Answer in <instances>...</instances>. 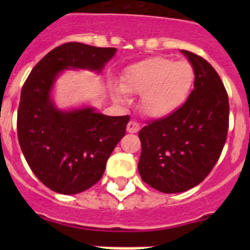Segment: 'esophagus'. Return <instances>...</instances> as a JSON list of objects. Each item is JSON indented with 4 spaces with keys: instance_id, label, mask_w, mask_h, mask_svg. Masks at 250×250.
<instances>
[{
    "instance_id": "obj_1",
    "label": "esophagus",
    "mask_w": 250,
    "mask_h": 250,
    "mask_svg": "<svg viewBox=\"0 0 250 250\" xmlns=\"http://www.w3.org/2000/svg\"><path fill=\"white\" fill-rule=\"evenodd\" d=\"M126 130L129 132H138L139 130H140V125H139V124L136 123V121L131 120L129 124H127Z\"/></svg>"
}]
</instances>
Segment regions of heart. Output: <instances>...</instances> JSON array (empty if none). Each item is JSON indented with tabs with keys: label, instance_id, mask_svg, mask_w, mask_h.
Returning a JSON list of instances; mask_svg holds the SVG:
<instances>
[{
	"label": "heart",
	"instance_id": "b5f03b06",
	"mask_svg": "<svg viewBox=\"0 0 250 250\" xmlns=\"http://www.w3.org/2000/svg\"><path fill=\"white\" fill-rule=\"evenodd\" d=\"M194 79V67L188 61L147 57L125 70L121 77L123 90H115V95L123 100V91L141 94L143 111L152 118H163L185 103L193 89Z\"/></svg>",
	"mask_w": 250,
	"mask_h": 250
}]
</instances>
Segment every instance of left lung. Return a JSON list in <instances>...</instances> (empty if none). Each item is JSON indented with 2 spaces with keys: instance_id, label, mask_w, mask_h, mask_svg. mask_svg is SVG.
Instances as JSON below:
<instances>
[{
  "instance_id": "8db88e82",
  "label": "left lung",
  "mask_w": 250,
  "mask_h": 250,
  "mask_svg": "<svg viewBox=\"0 0 250 250\" xmlns=\"http://www.w3.org/2000/svg\"><path fill=\"white\" fill-rule=\"evenodd\" d=\"M183 54L195 72L189 98L139 131V174L161 193H182L200 184L216 164L228 134L229 99L219 75L202 56Z\"/></svg>"
}]
</instances>
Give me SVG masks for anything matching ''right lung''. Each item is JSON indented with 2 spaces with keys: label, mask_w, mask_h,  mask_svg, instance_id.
Masks as SVG:
<instances>
[{
  "label": "right lung",
  "mask_w": 250,
  "mask_h": 250,
  "mask_svg": "<svg viewBox=\"0 0 250 250\" xmlns=\"http://www.w3.org/2000/svg\"><path fill=\"white\" fill-rule=\"evenodd\" d=\"M115 52L114 47L63 43L40 60L22 86L17 111L20 146L32 173L56 193H81L103 178L130 116H106L90 107L60 111L50 99L51 87L65 68L101 71Z\"/></svg>",
  "instance_id": "obj_1"
}]
</instances>
